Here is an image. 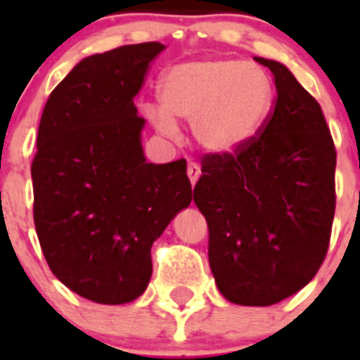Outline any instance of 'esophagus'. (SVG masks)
<instances>
[{
	"label": "esophagus",
	"mask_w": 360,
	"mask_h": 360,
	"mask_svg": "<svg viewBox=\"0 0 360 360\" xmlns=\"http://www.w3.org/2000/svg\"><path fill=\"white\" fill-rule=\"evenodd\" d=\"M200 174H202V171H200V165L196 164V162H189V164H187V176H189V180L193 186L198 182Z\"/></svg>",
	"instance_id": "obj_1"
}]
</instances>
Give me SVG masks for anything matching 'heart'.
I'll return each mask as SVG.
<instances>
[{
	"mask_svg": "<svg viewBox=\"0 0 360 360\" xmlns=\"http://www.w3.org/2000/svg\"><path fill=\"white\" fill-rule=\"evenodd\" d=\"M274 104L269 73L238 59H205L173 66L160 81V108L146 115L160 131L193 124L195 141L211 153L236 151L265 126Z\"/></svg>",
	"mask_w": 360,
	"mask_h": 360,
	"instance_id": "heart-1",
	"label": "heart"
}]
</instances>
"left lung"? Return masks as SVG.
Here are the masks:
<instances>
[{"instance_id": "1", "label": "left lung", "mask_w": 360, "mask_h": 360, "mask_svg": "<svg viewBox=\"0 0 360 360\" xmlns=\"http://www.w3.org/2000/svg\"><path fill=\"white\" fill-rule=\"evenodd\" d=\"M272 72L274 106L252 141L207 153L195 203L209 227V263L236 304L269 307L299 292L323 265L335 212L337 153L319 103L287 66Z\"/></svg>"}]
</instances>
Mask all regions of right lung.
<instances>
[{
  "instance_id": "obj_1",
  "label": "right lung",
  "mask_w": 360,
  "mask_h": 360,
  "mask_svg": "<svg viewBox=\"0 0 360 360\" xmlns=\"http://www.w3.org/2000/svg\"><path fill=\"white\" fill-rule=\"evenodd\" d=\"M160 43L86 57L44 104L32 160L34 224L63 285L101 304L136 299L151 245L193 198L184 158L148 164L133 103Z\"/></svg>"
}]
</instances>
